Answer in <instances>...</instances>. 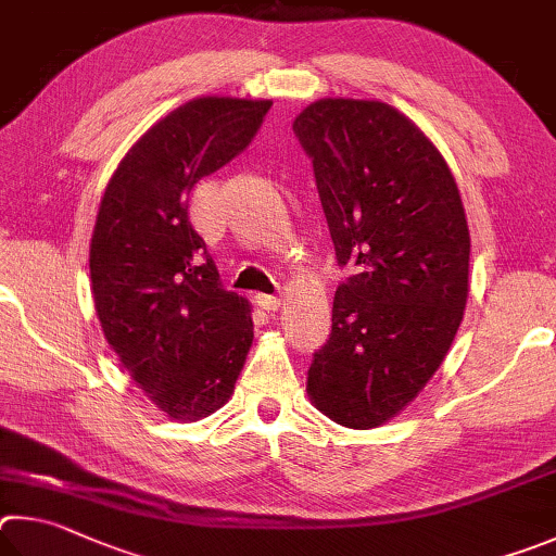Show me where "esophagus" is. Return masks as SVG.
Listing matches in <instances>:
<instances>
[{
  "label": "esophagus",
  "instance_id": "obj_1",
  "mask_svg": "<svg viewBox=\"0 0 556 556\" xmlns=\"http://www.w3.org/2000/svg\"><path fill=\"white\" fill-rule=\"evenodd\" d=\"M256 305L261 309H266V313H276V309L280 307V298L266 295V293H256Z\"/></svg>",
  "mask_w": 556,
  "mask_h": 556
}]
</instances>
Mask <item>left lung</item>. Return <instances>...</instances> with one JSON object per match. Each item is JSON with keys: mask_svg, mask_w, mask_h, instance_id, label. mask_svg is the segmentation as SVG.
<instances>
[{"mask_svg": "<svg viewBox=\"0 0 556 556\" xmlns=\"http://www.w3.org/2000/svg\"><path fill=\"white\" fill-rule=\"evenodd\" d=\"M293 131L349 268L307 393L329 420L371 430L417 397L462 325L471 251L462 194L434 143L386 102L319 100Z\"/></svg>", "mask_w": 556, "mask_h": 556, "instance_id": "left-lung-1", "label": "left lung"}]
</instances>
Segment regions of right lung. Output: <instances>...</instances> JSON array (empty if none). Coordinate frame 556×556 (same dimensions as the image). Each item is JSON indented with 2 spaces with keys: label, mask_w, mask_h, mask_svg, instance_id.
<instances>
[{
  "label": "right lung",
  "mask_w": 556,
  "mask_h": 556,
  "mask_svg": "<svg viewBox=\"0 0 556 556\" xmlns=\"http://www.w3.org/2000/svg\"><path fill=\"white\" fill-rule=\"evenodd\" d=\"M270 100L200 97L124 155L90 243L94 309L134 383L180 422L229 401L253 342L251 307L224 290L188 219L194 182L247 149Z\"/></svg>",
  "instance_id": "obj_1"
}]
</instances>
